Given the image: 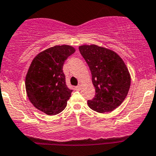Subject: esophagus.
<instances>
[{"instance_id": "obj_1", "label": "esophagus", "mask_w": 156, "mask_h": 156, "mask_svg": "<svg viewBox=\"0 0 156 156\" xmlns=\"http://www.w3.org/2000/svg\"><path fill=\"white\" fill-rule=\"evenodd\" d=\"M81 86H82L81 84H79L76 87V90H80V89H81Z\"/></svg>"}]
</instances>
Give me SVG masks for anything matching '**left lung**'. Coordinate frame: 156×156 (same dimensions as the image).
Listing matches in <instances>:
<instances>
[{
  "label": "left lung",
  "instance_id": "8db88e82",
  "mask_svg": "<svg viewBox=\"0 0 156 156\" xmlns=\"http://www.w3.org/2000/svg\"><path fill=\"white\" fill-rule=\"evenodd\" d=\"M88 65L96 95L87 101L98 113L111 112L125 100L130 87V74L122 57L114 51L91 44L79 46Z\"/></svg>",
  "mask_w": 156,
  "mask_h": 156
}]
</instances>
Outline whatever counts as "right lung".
I'll return each instance as SVG.
<instances>
[{
  "mask_svg": "<svg viewBox=\"0 0 156 156\" xmlns=\"http://www.w3.org/2000/svg\"><path fill=\"white\" fill-rule=\"evenodd\" d=\"M75 51L71 45H55L31 61L26 76V94L34 108L45 114H58L67 105L72 90L66 85L62 67Z\"/></svg>",
  "mask_w": 156,
  "mask_h": 156,
  "instance_id": "right-lung-1",
  "label": "right lung"
}]
</instances>
